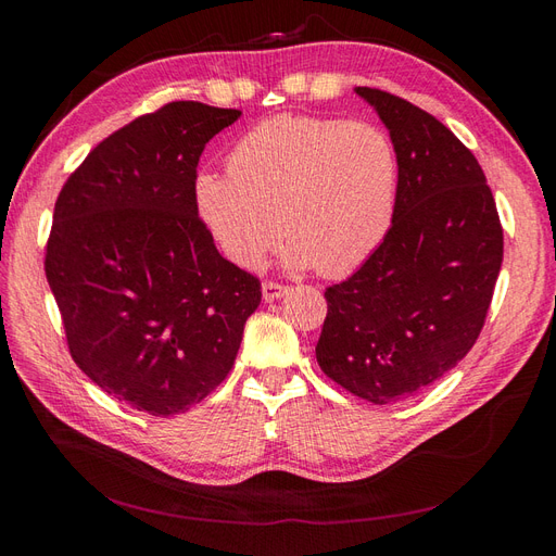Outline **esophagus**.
<instances>
[{
  "label": "esophagus",
  "mask_w": 556,
  "mask_h": 556,
  "mask_svg": "<svg viewBox=\"0 0 556 556\" xmlns=\"http://www.w3.org/2000/svg\"><path fill=\"white\" fill-rule=\"evenodd\" d=\"M262 294H264V301H276V299L288 294V285H280V282H274V280H264L262 282Z\"/></svg>",
  "instance_id": "1"
}]
</instances>
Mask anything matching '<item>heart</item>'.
I'll return each mask as SVG.
<instances>
[{
    "label": "heart",
    "mask_w": 556,
    "mask_h": 556,
    "mask_svg": "<svg viewBox=\"0 0 556 556\" xmlns=\"http://www.w3.org/2000/svg\"><path fill=\"white\" fill-rule=\"evenodd\" d=\"M399 157L390 134L339 117L278 115L231 148L229 172H199L194 204L223 255L255 268L278 239L285 262L343 276L394 223ZM283 223L280 224L279 220Z\"/></svg>",
    "instance_id": "b5f03b06"
}]
</instances>
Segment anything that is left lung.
Wrapping results in <instances>:
<instances>
[{
  "label": "left lung",
  "mask_w": 556,
  "mask_h": 556,
  "mask_svg": "<svg viewBox=\"0 0 556 556\" xmlns=\"http://www.w3.org/2000/svg\"><path fill=\"white\" fill-rule=\"evenodd\" d=\"M399 157L394 223L348 280L325 292L315 345L343 390L384 406L408 399L473 348L503 262L496 201L473 153L396 94L357 88Z\"/></svg>",
  "instance_id": "1"
}]
</instances>
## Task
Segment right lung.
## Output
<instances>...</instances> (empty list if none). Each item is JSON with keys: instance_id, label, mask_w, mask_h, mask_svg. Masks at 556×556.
Segmentation results:
<instances>
[{"instance_id": "right-lung-1", "label": "right lung", "mask_w": 556, "mask_h": 556, "mask_svg": "<svg viewBox=\"0 0 556 556\" xmlns=\"http://www.w3.org/2000/svg\"><path fill=\"white\" fill-rule=\"evenodd\" d=\"M241 111L172 102L113 131L64 182L46 278L78 368L131 408L185 413L231 371L260 280L194 204L206 143Z\"/></svg>"}]
</instances>
